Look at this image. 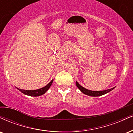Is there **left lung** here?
Wrapping results in <instances>:
<instances>
[{"mask_svg":"<svg viewBox=\"0 0 133 133\" xmlns=\"http://www.w3.org/2000/svg\"><path fill=\"white\" fill-rule=\"evenodd\" d=\"M76 84L77 85V87H78V89H79L82 92L83 94H85V95L90 96V97H99V96H102L103 95H105V94H107V93L110 92V91H111L113 89H115V87L111 88V89H107V90H101V91H93V90H88V89H85V88L83 87L82 86H81L79 83L76 81Z\"/></svg>","mask_w":133,"mask_h":133,"instance_id":"1","label":"left lung"}]
</instances>
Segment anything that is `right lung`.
Listing matches in <instances>:
<instances>
[{
  "label": "right lung",
  "mask_w": 133,
  "mask_h": 133,
  "mask_svg": "<svg viewBox=\"0 0 133 133\" xmlns=\"http://www.w3.org/2000/svg\"><path fill=\"white\" fill-rule=\"evenodd\" d=\"M52 82H53V79L48 84H47L45 87L41 88V89H36V90H23V89H20L18 88H17L19 91H20L21 92L23 93V94L26 95L28 96H31V97H38V96H41L47 92L48 90L49 89V87H51V85H52Z\"/></svg>",
  "instance_id": "1"
}]
</instances>
